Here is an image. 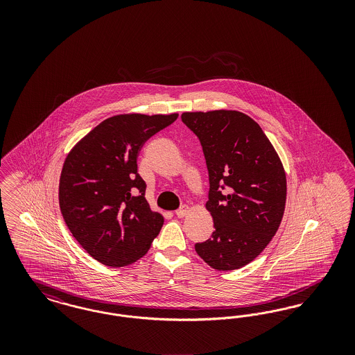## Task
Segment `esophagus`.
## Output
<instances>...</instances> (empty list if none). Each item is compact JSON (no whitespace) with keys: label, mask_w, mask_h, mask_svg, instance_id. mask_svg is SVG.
Instances as JSON below:
<instances>
[{"label":"esophagus","mask_w":355,"mask_h":355,"mask_svg":"<svg viewBox=\"0 0 355 355\" xmlns=\"http://www.w3.org/2000/svg\"><path fill=\"white\" fill-rule=\"evenodd\" d=\"M187 213H189V207H187V206H182L181 209H178V210L175 211V216H177L178 218H184L185 216H187Z\"/></svg>","instance_id":"esophagus-1"}]
</instances>
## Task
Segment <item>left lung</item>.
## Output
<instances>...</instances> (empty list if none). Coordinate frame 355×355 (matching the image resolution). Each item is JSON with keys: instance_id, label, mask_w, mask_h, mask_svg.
Masks as SVG:
<instances>
[{"instance_id": "left-lung-1", "label": "left lung", "mask_w": 355, "mask_h": 355, "mask_svg": "<svg viewBox=\"0 0 355 355\" xmlns=\"http://www.w3.org/2000/svg\"><path fill=\"white\" fill-rule=\"evenodd\" d=\"M181 119L202 145L209 171L206 209L214 232L196 252L213 269L250 263L275 236L285 213L286 173L261 126L236 110L186 112Z\"/></svg>"}]
</instances>
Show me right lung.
<instances>
[{"label":"right lung","instance_id":"1","mask_svg":"<svg viewBox=\"0 0 355 355\" xmlns=\"http://www.w3.org/2000/svg\"><path fill=\"white\" fill-rule=\"evenodd\" d=\"M178 117L119 114L102 121L65 158L60 209L70 233L100 263L122 268L139 259L158 236L164 217L145 198L137 171L142 145ZM140 191L135 196V191Z\"/></svg>","mask_w":355,"mask_h":355}]
</instances>
